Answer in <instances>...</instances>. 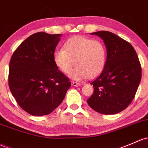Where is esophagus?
<instances>
[{"label":"esophagus","instance_id":"obj_1","mask_svg":"<svg viewBox=\"0 0 148 148\" xmlns=\"http://www.w3.org/2000/svg\"><path fill=\"white\" fill-rule=\"evenodd\" d=\"M71 84H72V86H79L82 85V84L78 83V82H71Z\"/></svg>","mask_w":148,"mask_h":148}]
</instances>
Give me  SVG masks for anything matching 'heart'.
<instances>
[{
    "instance_id": "heart-1",
    "label": "heart",
    "mask_w": 148,
    "mask_h": 148,
    "mask_svg": "<svg viewBox=\"0 0 148 148\" xmlns=\"http://www.w3.org/2000/svg\"><path fill=\"white\" fill-rule=\"evenodd\" d=\"M56 66L64 74L74 80L86 77L94 78L103 71L106 64L107 52L99 40L84 36H74L64 45V49H57L53 54Z\"/></svg>"
}]
</instances>
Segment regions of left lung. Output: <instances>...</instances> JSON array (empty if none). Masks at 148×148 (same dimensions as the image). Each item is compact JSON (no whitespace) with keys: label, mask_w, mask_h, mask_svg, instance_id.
Instances as JSON below:
<instances>
[{"label":"left lung","mask_w":148,"mask_h":148,"mask_svg":"<svg viewBox=\"0 0 148 148\" xmlns=\"http://www.w3.org/2000/svg\"><path fill=\"white\" fill-rule=\"evenodd\" d=\"M103 40L107 61L103 71L94 82V93L87 100L92 109L104 115L116 114L127 108L141 80V66L133 46L108 31L91 33Z\"/></svg>","instance_id":"left-lung-1"}]
</instances>
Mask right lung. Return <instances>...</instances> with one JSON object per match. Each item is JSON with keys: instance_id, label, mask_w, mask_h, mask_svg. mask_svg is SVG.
<instances>
[{"instance_id": "obj_1", "label": "right lung", "mask_w": 148, "mask_h": 148, "mask_svg": "<svg viewBox=\"0 0 148 148\" xmlns=\"http://www.w3.org/2000/svg\"><path fill=\"white\" fill-rule=\"evenodd\" d=\"M61 36L33 34L20 45L10 59L9 88L20 106L32 116L52 113L71 86L69 79L54 62L53 54Z\"/></svg>"}]
</instances>
